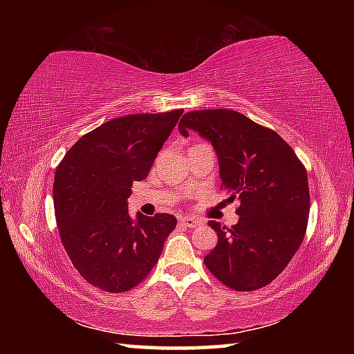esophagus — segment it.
<instances>
[{
	"mask_svg": "<svg viewBox=\"0 0 354 354\" xmlns=\"http://www.w3.org/2000/svg\"><path fill=\"white\" fill-rule=\"evenodd\" d=\"M179 221H181V225L185 226V227H195V226H198L201 223L200 220H196L194 217H183Z\"/></svg>",
	"mask_w": 354,
	"mask_h": 354,
	"instance_id": "obj_1",
	"label": "esophagus"
}]
</instances>
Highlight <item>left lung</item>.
Masks as SVG:
<instances>
[{
    "label": "left lung",
    "instance_id": "1",
    "mask_svg": "<svg viewBox=\"0 0 354 354\" xmlns=\"http://www.w3.org/2000/svg\"><path fill=\"white\" fill-rule=\"evenodd\" d=\"M215 149L221 189L241 200L226 230L209 220L217 245L205 257L215 278L234 290H256L284 270L304 239L309 217L306 169L274 131L230 109L192 111L178 124Z\"/></svg>",
    "mask_w": 354,
    "mask_h": 354
}]
</instances>
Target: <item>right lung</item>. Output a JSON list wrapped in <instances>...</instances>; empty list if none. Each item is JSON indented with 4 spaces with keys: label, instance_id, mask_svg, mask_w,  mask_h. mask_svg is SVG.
Instances as JSON below:
<instances>
[{
    "label": "right lung",
    "instance_id": "1",
    "mask_svg": "<svg viewBox=\"0 0 354 354\" xmlns=\"http://www.w3.org/2000/svg\"><path fill=\"white\" fill-rule=\"evenodd\" d=\"M183 112L113 118L82 136L57 167L53 196L59 236L76 270L101 290L127 292L142 283L175 230L170 214L137 212L133 218L128 198Z\"/></svg>",
    "mask_w": 354,
    "mask_h": 354
}]
</instances>
